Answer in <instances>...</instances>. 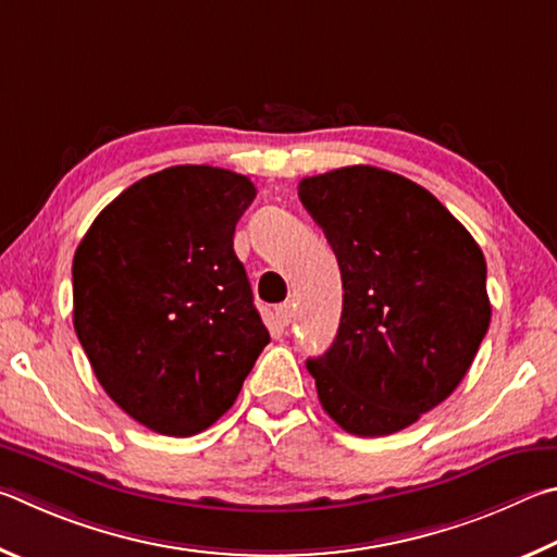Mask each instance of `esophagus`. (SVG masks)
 I'll list each match as a JSON object with an SVG mask.
<instances>
[{
  "label": "esophagus",
  "instance_id": "1",
  "mask_svg": "<svg viewBox=\"0 0 557 557\" xmlns=\"http://www.w3.org/2000/svg\"><path fill=\"white\" fill-rule=\"evenodd\" d=\"M276 320L281 325H290V320H294V306L290 304L276 306Z\"/></svg>",
  "mask_w": 557,
  "mask_h": 557
}]
</instances>
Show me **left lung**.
I'll return each instance as SVG.
<instances>
[{"label":"left lung","instance_id":"obj_1","mask_svg":"<svg viewBox=\"0 0 557 557\" xmlns=\"http://www.w3.org/2000/svg\"><path fill=\"white\" fill-rule=\"evenodd\" d=\"M343 273V318L308 359L325 413L392 435L443 404L490 330L486 261L450 210L404 175L347 165L298 185Z\"/></svg>","mask_w":557,"mask_h":557}]
</instances>
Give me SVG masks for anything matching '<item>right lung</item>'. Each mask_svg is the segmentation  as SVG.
<instances>
[{"label": "right lung", "instance_id": "obj_1", "mask_svg": "<svg viewBox=\"0 0 557 557\" xmlns=\"http://www.w3.org/2000/svg\"><path fill=\"white\" fill-rule=\"evenodd\" d=\"M257 188L214 165H171L97 214L73 259V325L107 396L153 433H202L269 345L234 253Z\"/></svg>", "mask_w": 557, "mask_h": 557}]
</instances>
